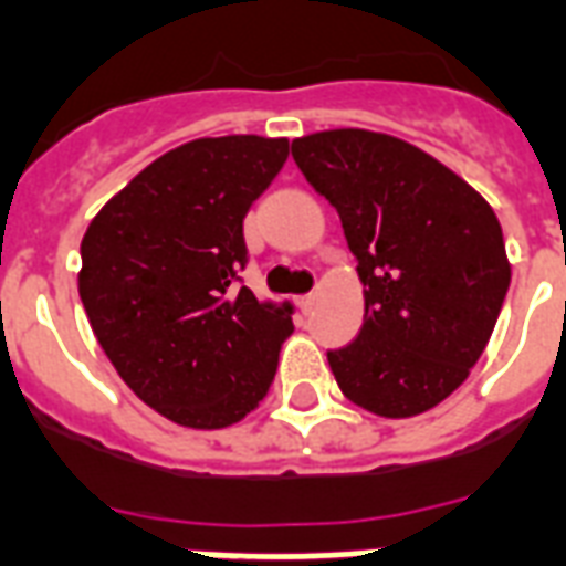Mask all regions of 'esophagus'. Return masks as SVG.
I'll list each match as a JSON object with an SVG mask.
<instances>
[{
    "instance_id": "obj_1",
    "label": "esophagus",
    "mask_w": 566,
    "mask_h": 566,
    "mask_svg": "<svg viewBox=\"0 0 566 566\" xmlns=\"http://www.w3.org/2000/svg\"><path fill=\"white\" fill-rule=\"evenodd\" d=\"M314 302H317V293H305V296H300V300H296V305H300L302 314H308L314 308Z\"/></svg>"
}]
</instances>
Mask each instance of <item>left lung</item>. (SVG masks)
Wrapping results in <instances>:
<instances>
[{
    "label": "left lung",
    "instance_id": "1",
    "mask_svg": "<svg viewBox=\"0 0 566 566\" xmlns=\"http://www.w3.org/2000/svg\"><path fill=\"white\" fill-rule=\"evenodd\" d=\"M291 150L338 210L365 284L359 335L326 353L338 388L374 416H421L463 386L502 312L511 264L493 207L386 133L323 129Z\"/></svg>",
    "mask_w": 566,
    "mask_h": 566
}]
</instances>
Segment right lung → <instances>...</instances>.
Here are the masks:
<instances>
[{
	"label": "right lung",
	"mask_w": 566,
	"mask_h": 566,
	"mask_svg": "<svg viewBox=\"0 0 566 566\" xmlns=\"http://www.w3.org/2000/svg\"><path fill=\"white\" fill-rule=\"evenodd\" d=\"M284 159L287 139L187 142L142 168L82 237L94 335L136 398L175 424H237L273 386L293 308L240 287V270L243 219Z\"/></svg>",
	"instance_id": "obj_1"
}]
</instances>
